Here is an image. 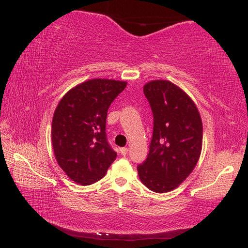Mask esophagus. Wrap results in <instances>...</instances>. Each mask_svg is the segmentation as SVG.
<instances>
[{
	"instance_id": "34e87169",
	"label": "esophagus",
	"mask_w": 248,
	"mask_h": 248,
	"mask_svg": "<svg viewBox=\"0 0 248 248\" xmlns=\"http://www.w3.org/2000/svg\"><path fill=\"white\" fill-rule=\"evenodd\" d=\"M128 151H129L128 148H122L120 149V153H122L123 156H125L126 154H128Z\"/></svg>"
}]
</instances>
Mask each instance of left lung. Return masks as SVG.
<instances>
[{
  "label": "left lung",
  "instance_id": "8db88e82",
  "mask_svg": "<svg viewBox=\"0 0 248 248\" xmlns=\"http://www.w3.org/2000/svg\"><path fill=\"white\" fill-rule=\"evenodd\" d=\"M154 117L147 160L137 167L139 179L155 193L178 187L193 172L202 150L198 108L181 88L156 79L143 87Z\"/></svg>",
  "mask_w": 248,
  "mask_h": 248
}]
</instances>
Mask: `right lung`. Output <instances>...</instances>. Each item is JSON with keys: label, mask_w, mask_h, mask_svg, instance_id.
I'll return each instance as SVG.
<instances>
[{"label": "right lung", "mask_w": 248, "mask_h": 248, "mask_svg": "<svg viewBox=\"0 0 248 248\" xmlns=\"http://www.w3.org/2000/svg\"><path fill=\"white\" fill-rule=\"evenodd\" d=\"M125 87L122 80L89 79L70 89L56 107L51 130L54 156L74 182L92 185L115 160L116 152L107 141V113Z\"/></svg>", "instance_id": "right-lung-1"}]
</instances>
